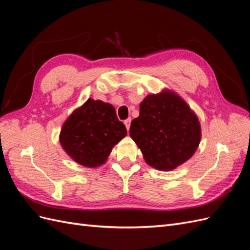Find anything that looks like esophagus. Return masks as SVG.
<instances>
[{
  "label": "esophagus",
  "instance_id": "obj_1",
  "mask_svg": "<svg viewBox=\"0 0 250 250\" xmlns=\"http://www.w3.org/2000/svg\"><path fill=\"white\" fill-rule=\"evenodd\" d=\"M130 123H131V119H130V118L124 121V124H125V126H126V129H127V130H129V128H130Z\"/></svg>",
  "mask_w": 250,
  "mask_h": 250
}]
</instances>
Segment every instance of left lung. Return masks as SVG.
<instances>
[{"instance_id":"obj_1","label":"left lung","mask_w":250,"mask_h":250,"mask_svg":"<svg viewBox=\"0 0 250 250\" xmlns=\"http://www.w3.org/2000/svg\"><path fill=\"white\" fill-rule=\"evenodd\" d=\"M129 133L145 162L161 171L174 170L191 158L201 139L197 116L169 89L143 100Z\"/></svg>"}]
</instances>
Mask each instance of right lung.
I'll return each instance as SVG.
<instances>
[{
  "label": "right lung",
  "instance_id": "right-lung-1",
  "mask_svg": "<svg viewBox=\"0 0 250 250\" xmlns=\"http://www.w3.org/2000/svg\"><path fill=\"white\" fill-rule=\"evenodd\" d=\"M126 134L125 125L118 120L115 107L89 98L65 120L59 141L75 162L96 168L106 162L113 146Z\"/></svg>",
  "mask_w": 250,
  "mask_h": 250
}]
</instances>
